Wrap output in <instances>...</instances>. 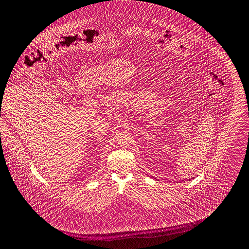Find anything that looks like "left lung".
<instances>
[{
    "instance_id": "1",
    "label": "left lung",
    "mask_w": 249,
    "mask_h": 249,
    "mask_svg": "<svg viewBox=\"0 0 249 249\" xmlns=\"http://www.w3.org/2000/svg\"><path fill=\"white\" fill-rule=\"evenodd\" d=\"M180 181H185V180H180ZM178 182H179V181H178Z\"/></svg>"
}]
</instances>
